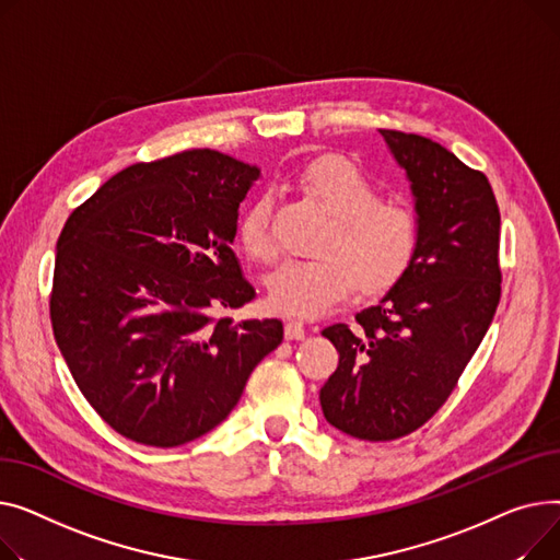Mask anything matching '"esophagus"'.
<instances>
[{"instance_id":"34e87169","label":"esophagus","mask_w":560,"mask_h":560,"mask_svg":"<svg viewBox=\"0 0 560 560\" xmlns=\"http://www.w3.org/2000/svg\"><path fill=\"white\" fill-rule=\"evenodd\" d=\"M305 335H307V330H305V323H301V320H289L287 325H284V339H289V341H301V339H305Z\"/></svg>"}]
</instances>
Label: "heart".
Here are the masks:
<instances>
[{"label": "heart", "instance_id": "1", "mask_svg": "<svg viewBox=\"0 0 560 560\" xmlns=\"http://www.w3.org/2000/svg\"><path fill=\"white\" fill-rule=\"evenodd\" d=\"M305 189L330 212L332 225L320 242L323 255L289 259L269 278V303L278 314L316 318L359 289L377 295L396 287L420 250L418 217L380 201L377 185L346 158H320L303 172ZM240 237L257 261L276 259L271 199H257L240 223Z\"/></svg>", "mask_w": 560, "mask_h": 560}]
</instances>
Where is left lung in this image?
<instances>
[{"label":"left lung","mask_w":560,"mask_h":560,"mask_svg":"<svg viewBox=\"0 0 560 560\" xmlns=\"http://www.w3.org/2000/svg\"><path fill=\"white\" fill-rule=\"evenodd\" d=\"M416 196L411 271L354 325L325 327L339 366L320 388L327 422L361 441H396L450 398L502 295L500 208L488 178L439 142L380 128Z\"/></svg>","instance_id":"8db88e82"}]
</instances>
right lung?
Listing matches in <instances>:
<instances>
[{
	"label": "right lung",
	"instance_id": "1",
	"mask_svg": "<svg viewBox=\"0 0 560 560\" xmlns=\"http://www.w3.org/2000/svg\"><path fill=\"white\" fill-rule=\"evenodd\" d=\"M257 167L212 149L130 164L65 223L49 316L68 369L117 434L178 447L235 409L282 320L214 316L255 299L233 253Z\"/></svg>",
	"mask_w": 560,
	"mask_h": 560
}]
</instances>
